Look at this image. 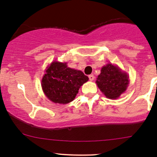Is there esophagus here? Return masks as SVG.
<instances>
[{
    "label": "esophagus",
    "instance_id": "1",
    "mask_svg": "<svg viewBox=\"0 0 157 157\" xmlns=\"http://www.w3.org/2000/svg\"><path fill=\"white\" fill-rule=\"evenodd\" d=\"M89 79H90V81H93V80H94L95 77L93 75V74H90V75H89Z\"/></svg>",
    "mask_w": 157,
    "mask_h": 157
}]
</instances>
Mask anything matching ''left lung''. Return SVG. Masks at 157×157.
I'll return each mask as SVG.
<instances>
[{"mask_svg": "<svg viewBox=\"0 0 157 157\" xmlns=\"http://www.w3.org/2000/svg\"><path fill=\"white\" fill-rule=\"evenodd\" d=\"M128 75L118 66L107 64L101 69L96 83L107 98L118 99L125 90L129 83Z\"/></svg>", "mask_w": 157, "mask_h": 157, "instance_id": "1", "label": "left lung"}]
</instances>
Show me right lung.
Listing matches in <instances>:
<instances>
[{
	"label": "right lung",
	"instance_id": "obj_1",
	"mask_svg": "<svg viewBox=\"0 0 157 157\" xmlns=\"http://www.w3.org/2000/svg\"><path fill=\"white\" fill-rule=\"evenodd\" d=\"M88 80L82 71L70 68L67 63L53 61L47 67L41 84L49 100L67 104L74 100L79 89Z\"/></svg>",
	"mask_w": 157,
	"mask_h": 157
}]
</instances>
